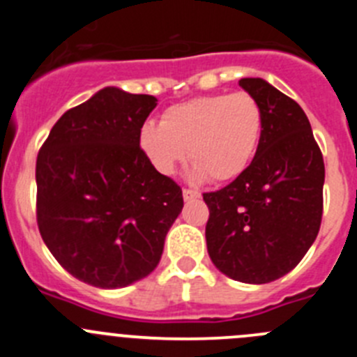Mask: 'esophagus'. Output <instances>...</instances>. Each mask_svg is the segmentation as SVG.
Listing matches in <instances>:
<instances>
[{
	"label": "esophagus",
	"instance_id": "esophagus-1",
	"mask_svg": "<svg viewBox=\"0 0 357 357\" xmlns=\"http://www.w3.org/2000/svg\"><path fill=\"white\" fill-rule=\"evenodd\" d=\"M182 197H184L185 202H193L197 200V198H200V193H198V191H193V189H184V191H182Z\"/></svg>",
	"mask_w": 357,
	"mask_h": 357
}]
</instances>
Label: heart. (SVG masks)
Masks as SVG:
<instances>
[{
  "label": "heart",
  "instance_id": "heart-1",
  "mask_svg": "<svg viewBox=\"0 0 357 357\" xmlns=\"http://www.w3.org/2000/svg\"><path fill=\"white\" fill-rule=\"evenodd\" d=\"M263 127V107L252 94H207L166 109L160 123H144L139 146L160 175L175 173L189 155L193 181L222 184L250 166Z\"/></svg>",
  "mask_w": 357,
  "mask_h": 357
}]
</instances>
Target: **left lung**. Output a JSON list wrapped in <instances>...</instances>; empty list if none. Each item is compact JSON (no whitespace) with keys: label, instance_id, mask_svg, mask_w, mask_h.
Wrapping results in <instances>:
<instances>
[{"label":"left lung","instance_id":"1","mask_svg":"<svg viewBox=\"0 0 357 357\" xmlns=\"http://www.w3.org/2000/svg\"><path fill=\"white\" fill-rule=\"evenodd\" d=\"M239 85L263 107V137L243 175L204 195L207 252L230 279L266 284L291 272L317 239L326 166L295 100L263 78Z\"/></svg>","mask_w":357,"mask_h":357}]
</instances>
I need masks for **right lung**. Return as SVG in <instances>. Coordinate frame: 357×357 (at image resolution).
<instances>
[{"mask_svg": "<svg viewBox=\"0 0 357 357\" xmlns=\"http://www.w3.org/2000/svg\"><path fill=\"white\" fill-rule=\"evenodd\" d=\"M157 98L103 87L53 125L37 155V223L73 277L103 289L150 275L182 189L157 172L139 130Z\"/></svg>", "mask_w": 357, "mask_h": 357, "instance_id": "1", "label": "right lung"}]
</instances>
